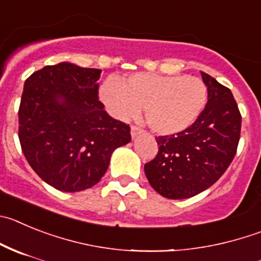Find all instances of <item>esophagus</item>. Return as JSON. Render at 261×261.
Masks as SVG:
<instances>
[{
    "label": "esophagus",
    "mask_w": 261,
    "mask_h": 261,
    "mask_svg": "<svg viewBox=\"0 0 261 261\" xmlns=\"http://www.w3.org/2000/svg\"><path fill=\"white\" fill-rule=\"evenodd\" d=\"M141 132H142V130H141V129L138 128V126H135V125L130 126V135H132V137H133V138L137 137V136L140 135Z\"/></svg>",
    "instance_id": "1"
}]
</instances>
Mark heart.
Wrapping results in <instances>:
<instances>
[{"mask_svg": "<svg viewBox=\"0 0 261 261\" xmlns=\"http://www.w3.org/2000/svg\"><path fill=\"white\" fill-rule=\"evenodd\" d=\"M98 97L110 115L129 120L140 114L154 132L174 135L198 119L207 103V87L193 76H169L135 72L119 80L109 77L101 84Z\"/></svg>", "mask_w": 261, "mask_h": 261, "instance_id": "b5f03b06", "label": "heart"}]
</instances>
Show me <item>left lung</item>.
I'll return each mask as SVG.
<instances>
[{"mask_svg": "<svg viewBox=\"0 0 261 261\" xmlns=\"http://www.w3.org/2000/svg\"><path fill=\"white\" fill-rule=\"evenodd\" d=\"M208 101L197 120L182 132L156 138L158 155L145 164L156 193L186 199L214 185L230 166L240 142L241 118L230 89L202 72Z\"/></svg>", "mask_w": 261, "mask_h": 261, "instance_id": "left-lung-1", "label": "left lung"}]
</instances>
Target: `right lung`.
I'll list each match as a JSON object with an SVG mask.
<instances>
[{
    "label": "right lung",
    "instance_id": "right-lung-1",
    "mask_svg": "<svg viewBox=\"0 0 261 261\" xmlns=\"http://www.w3.org/2000/svg\"><path fill=\"white\" fill-rule=\"evenodd\" d=\"M98 68L70 62L45 66L24 83L19 141L33 171L66 193L94 186L111 155L130 142V128L115 120L98 99Z\"/></svg>",
    "mask_w": 261,
    "mask_h": 261
}]
</instances>
